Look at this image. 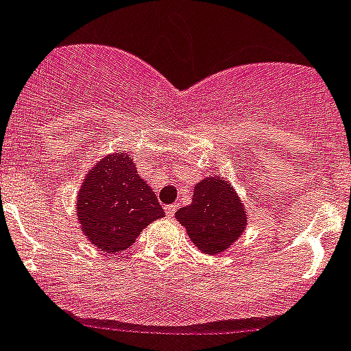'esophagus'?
<instances>
[{"mask_svg": "<svg viewBox=\"0 0 351 351\" xmlns=\"http://www.w3.org/2000/svg\"><path fill=\"white\" fill-rule=\"evenodd\" d=\"M164 210H166L167 217H173V215H175V212H176V205H167Z\"/></svg>", "mask_w": 351, "mask_h": 351, "instance_id": "34e87169", "label": "esophagus"}]
</instances>
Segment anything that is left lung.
<instances>
[{
	"label": "left lung",
	"mask_w": 351,
	"mask_h": 351,
	"mask_svg": "<svg viewBox=\"0 0 351 351\" xmlns=\"http://www.w3.org/2000/svg\"><path fill=\"white\" fill-rule=\"evenodd\" d=\"M175 217L185 226L196 247L205 254H221L245 228V212L226 180L208 176L194 189L193 203L176 210Z\"/></svg>",
	"instance_id": "8db88e82"
}]
</instances>
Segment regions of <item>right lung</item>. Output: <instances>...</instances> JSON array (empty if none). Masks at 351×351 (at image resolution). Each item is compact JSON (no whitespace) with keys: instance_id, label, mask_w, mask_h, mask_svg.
<instances>
[{"instance_id":"right-lung-1","label":"right lung","mask_w":351,"mask_h":351,"mask_svg":"<svg viewBox=\"0 0 351 351\" xmlns=\"http://www.w3.org/2000/svg\"><path fill=\"white\" fill-rule=\"evenodd\" d=\"M77 217L84 237L104 252L130 247L164 210L129 155H109L88 173L79 191Z\"/></svg>"}]
</instances>
